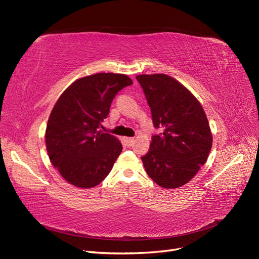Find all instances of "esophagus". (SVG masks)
<instances>
[{"label":"esophagus","instance_id":"1","mask_svg":"<svg viewBox=\"0 0 259 259\" xmlns=\"http://www.w3.org/2000/svg\"><path fill=\"white\" fill-rule=\"evenodd\" d=\"M124 141H125V144H126L127 147H132L133 144H134V138L125 137V138H124Z\"/></svg>","mask_w":259,"mask_h":259}]
</instances>
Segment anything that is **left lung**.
Listing matches in <instances>:
<instances>
[{
  "label": "left lung",
  "mask_w": 259,
  "mask_h": 259,
  "mask_svg": "<svg viewBox=\"0 0 259 259\" xmlns=\"http://www.w3.org/2000/svg\"><path fill=\"white\" fill-rule=\"evenodd\" d=\"M147 97L155 128L148 153L141 157L148 176L164 189H177L206 163L212 147L207 115L198 100L165 74L136 77Z\"/></svg>",
  "instance_id": "8db88e82"
}]
</instances>
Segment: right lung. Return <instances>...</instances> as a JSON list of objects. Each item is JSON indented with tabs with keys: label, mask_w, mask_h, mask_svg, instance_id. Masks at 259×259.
Returning <instances> with one entry per match:
<instances>
[{
	"label": "right lung",
	"mask_w": 259,
	"mask_h": 259,
	"mask_svg": "<svg viewBox=\"0 0 259 259\" xmlns=\"http://www.w3.org/2000/svg\"><path fill=\"white\" fill-rule=\"evenodd\" d=\"M132 83L126 75L99 73L77 79L59 97L45 140L52 165L68 183L90 189L110 172L122 145L99 128L114 96Z\"/></svg>",
	"instance_id": "obj_1"
}]
</instances>
